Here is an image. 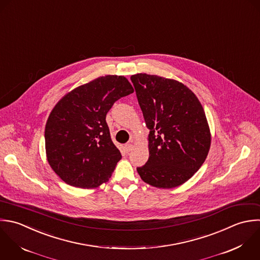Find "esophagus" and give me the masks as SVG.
<instances>
[{"instance_id": "34e87169", "label": "esophagus", "mask_w": 260, "mask_h": 260, "mask_svg": "<svg viewBox=\"0 0 260 260\" xmlns=\"http://www.w3.org/2000/svg\"><path fill=\"white\" fill-rule=\"evenodd\" d=\"M132 149H133V145H132V144H126V145L124 146V151H125L126 153L131 152Z\"/></svg>"}]
</instances>
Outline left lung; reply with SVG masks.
I'll use <instances>...</instances> for the list:
<instances>
[{
	"mask_svg": "<svg viewBox=\"0 0 260 260\" xmlns=\"http://www.w3.org/2000/svg\"><path fill=\"white\" fill-rule=\"evenodd\" d=\"M149 134V159L138 167L148 184L176 187L204 164L211 134L204 108L182 83L155 75L131 77Z\"/></svg>",
	"mask_w": 260,
	"mask_h": 260,
	"instance_id": "left-lung-1",
	"label": "left lung"
}]
</instances>
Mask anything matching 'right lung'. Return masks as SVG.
<instances>
[{
  "label": "right lung",
  "instance_id": "obj_1",
  "mask_svg": "<svg viewBox=\"0 0 260 260\" xmlns=\"http://www.w3.org/2000/svg\"><path fill=\"white\" fill-rule=\"evenodd\" d=\"M133 92L126 78L107 75L74 89L54 106L45 125L46 157L67 184L93 188L108 181L121 154L111 141L106 114Z\"/></svg>",
  "mask_w": 260,
  "mask_h": 260
}]
</instances>
